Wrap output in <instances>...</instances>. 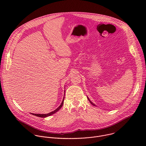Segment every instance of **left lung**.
Segmentation results:
<instances>
[{"label": "left lung", "instance_id": "1", "mask_svg": "<svg viewBox=\"0 0 146 146\" xmlns=\"http://www.w3.org/2000/svg\"><path fill=\"white\" fill-rule=\"evenodd\" d=\"M87 98H88V101H89V102H90V104H93V106H96V105H95V104H93V102H91V101H90V100H89V98H88V97H87Z\"/></svg>", "mask_w": 146, "mask_h": 146}]
</instances>
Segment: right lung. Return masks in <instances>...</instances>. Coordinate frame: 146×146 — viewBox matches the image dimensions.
Segmentation results:
<instances>
[{
  "label": "right lung",
  "instance_id": "right-lung-1",
  "mask_svg": "<svg viewBox=\"0 0 146 146\" xmlns=\"http://www.w3.org/2000/svg\"><path fill=\"white\" fill-rule=\"evenodd\" d=\"M64 91H65V90H64ZM64 99V97H63L62 102L61 104H60V106L57 108H56L54 111H52V112H49V113H46V114H38V113L37 114V113H30L32 114V115H33L36 116H38V117H48V116H50V115H52L55 113L56 112H57V111H58L61 109V108L62 107L63 104Z\"/></svg>",
  "mask_w": 146,
  "mask_h": 146
}]
</instances>
